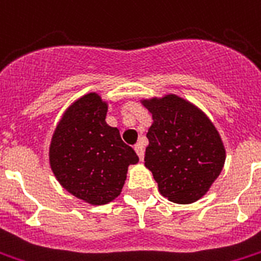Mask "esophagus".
I'll list each match as a JSON object with an SVG mask.
<instances>
[{
    "label": "esophagus",
    "mask_w": 261,
    "mask_h": 261,
    "mask_svg": "<svg viewBox=\"0 0 261 261\" xmlns=\"http://www.w3.org/2000/svg\"><path fill=\"white\" fill-rule=\"evenodd\" d=\"M134 150L137 152L138 157L142 160L144 159V153H145V149H144V145L142 144H135L134 145Z\"/></svg>",
    "instance_id": "esophagus-1"
}]
</instances>
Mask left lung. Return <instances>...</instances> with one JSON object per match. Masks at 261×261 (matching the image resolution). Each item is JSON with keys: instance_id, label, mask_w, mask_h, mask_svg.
Returning a JSON list of instances; mask_svg holds the SVG:
<instances>
[{"instance_id": "1", "label": "left lung", "mask_w": 261, "mask_h": 261, "mask_svg": "<svg viewBox=\"0 0 261 261\" xmlns=\"http://www.w3.org/2000/svg\"><path fill=\"white\" fill-rule=\"evenodd\" d=\"M141 102L152 113L145 167L159 192L176 204L198 201L210 192L226 162L218 128L197 105L172 93Z\"/></svg>"}]
</instances>
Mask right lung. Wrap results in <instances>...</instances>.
Wrapping results in <instances>:
<instances>
[{"label": "right lung", "mask_w": 261, "mask_h": 261, "mask_svg": "<svg viewBox=\"0 0 261 261\" xmlns=\"http://www.w3.org/2000/svg\"><path fill=\"white\" fill-rule=\"evenodd\" d=\"M111 99L98 93L75 99L57 123L49 164L59 184L90 205L113 201L124 186L128 167L139 162L134 149L105 122Z\"/></svg>", "instance_id": "obj_1"}]
</instances>
